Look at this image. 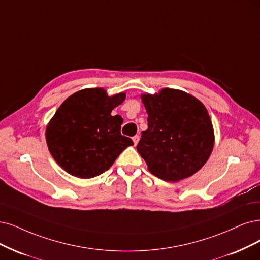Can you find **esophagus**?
Segmentation results:
<instances>
[{"instance_id":"1","label":"esophagus","mask_w":260,"mask_h":260,"mask_svg":"<svg viewBox=\"0 0 260 260\" xmlns=\"http://www.w3.org/2000/svg\"><path fill=\"white\" fill-rule=\"evenodd\" d=\"M139 139H140V137H139V135H136V136H134L133 137V141H134V145H137L138 143V141H139Z\"/></svg>"}]
</instances>
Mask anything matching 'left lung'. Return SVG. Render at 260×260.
I'll list each match as a JSON object with an SVG mask.
<instances>
[{
  "mask_svg": "<svg viewBox=\"0 0 260 260\" xmlns=\"http://www.w3.org/2000/svg\"><path fill=\"white\" fill-rule=\"evenodd\" d=\"M148 129L141 132L137 151L152 175L177 182L203 167L214 147V129L205 105L177 89L141 94Z\"/></svg>",
  "mask_w": 260,
  "mask_h": 260,
  "instance_id": "8db88e82",
  "label": "left lung"
}]
</instances>
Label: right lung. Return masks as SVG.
Masks as SVG:
<instances>
[{"label": "right lung", "mask_w": 260, "mask_h": 260, "mask_svg": "<svg viewBox=\"0 0 260 260\" xmlns=\"http://www.w3.org/2000/svg\"><path fill=\"white\" fill-rule=\"evenodd\" d=\"M126 94L108 96L103 88H88L67 98L46 127V142L54 160L67 174L90 179L108 170L129 146L121 135V115L111 111Z\"/></svg>", "instance_id": "obj_1"}]
</instances>
